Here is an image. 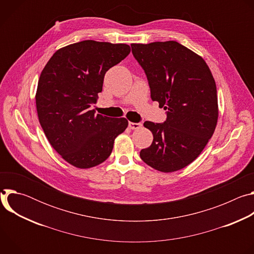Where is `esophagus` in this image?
<instances>
[{
	"instance_id": "obj_1",
	"label": "esophagus",
	"mask_w": 254,
	"mask_h": 254,
	"mask_svg": "<svg viewBox=\"0 0 254 254\" xmlns=\"http://www.w3.org/2000/svg\"><path fill=\"white\" fill-rule=\"evenodd\" d=\"M128 127L130 129H137L139 127H141V124L140 123H128Z\"/></svg>"
}]
</instances>
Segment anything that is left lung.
Instances as JSON below:
<instances>
[{"label":"left lung","mask_w":254,"mask_h":254,"mask_svg":"<svg viewBox=\"0 0 254 254\" xmlns=\"http://www.w3.org/2000/svg\"><path fill=\"white\" fill-rule=\"evenodd\" d=\"M130 46L147 75L152 99L167 111L163 124L144 122L154 139L139 157L160 172L179 171L198 158L214 133L215 80L204 59L176 41Z\"/></svg>","instance_id":"8db88e82"}]
</instances>
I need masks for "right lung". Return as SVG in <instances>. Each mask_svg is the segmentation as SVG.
<instances>
[{
	"instance_id": "add662e5",
	"label": "right lung",
	"mask_w": 254,
	"mask_h": 254,
	"mask_svg": "<svg viewBox=\"0 0 254 254\" xmlns=\"http://www.w3.org/2000/svg\"><path fill=\"white\" fill-rule=\"evenodd\" d=\"M130 52L127 44L85 40L57 50L43 68L36 91L39 123L53 149L70 165L88 169L111 156L125 118L95 115L106 71Z\"/></svg>"
}]
</instances>
